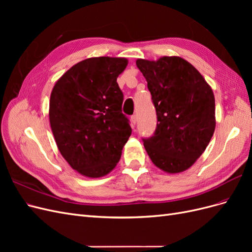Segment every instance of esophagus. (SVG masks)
<instances>
[{
	"label": "esophagus",
	"instance_id": "1",
	"mask_svg": "<svg viewBox=\"0 0 252 252\" xmlns=\"http://www.w3.org/2000/svg\"><path fill=\"white\" fill-rule=\"evenodd\" d=\"M131 124H132V127H134V125H135V123H136V121H138V117H136L135 116V114H134V116H132L131 117Z\"/></svg>",
	"mask_w": 252,
	"mask_h": 252
}]
</instances>
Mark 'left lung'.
Instances as JSON below:
<instances>
[{
    "label": "left lung",
    "instance_id": "left-lung-1",
    "mask_svg": "<svg viewBox=\"0 0 252 252\" xmlns=\"http://www.w3.org/2000/svg\"><path fill=\"white\" fill-rule=\"evenodd\" d=\"M147 81L158 123L144 147L158 168L180 173L191 167L216 129L215 95L203 75L180 57L136 60Z\"/></svg>",
    "mask_w": 252,
    "mask_h": 252
}]
</instances>
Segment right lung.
<instances>
[{
	"label": "right lung",
	"mask_w": 252,
	"mask_h": 252,
	"mask_svg": "<svg viewBox=\"0 0 252 252\" xmlns=\"http://www.w3.org/2000/svg\"><path fill=\"white\" fill-rule=\"evenodd\" d=\"M127 64L126 58L83 60L52 88L49 122L57 146L71 168L86 178L112 171L131 134L117 83Z\"/></svg>",
	"instance_id": "right-lung-1"
}]
</instances>
